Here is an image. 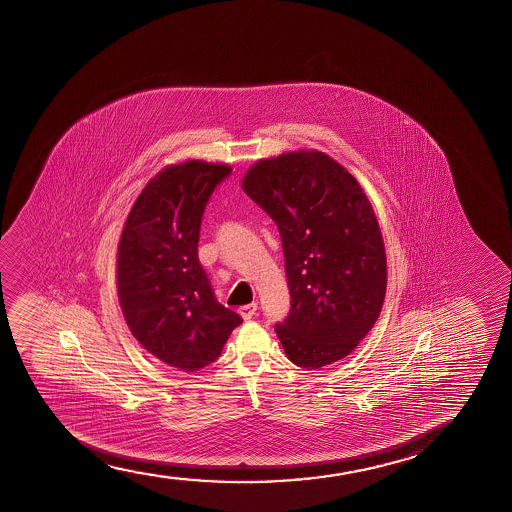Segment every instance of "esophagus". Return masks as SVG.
<instances>
[{
    "instance_id": "34e87169",
    "label": "esophagus",
    "mask_w": 512,
    "mask_h": 512,
    "mask_svg": "<svg viewBox=\"0 0 512 512\" xmlns=\"http://www.w3.org/2000/svg\"><path fill=\"white\" fill-rule=\"evenodd\" d=\"M239 315L243 316V320H250V318L257 315V304L253 302V304L239 308Z\"/></svg>"
}]
</instances>
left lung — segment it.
<instances>
[{
    "instance_id": "1",
    "label": "left lung",
    "mask_w": 512,
    "mask_h": 512,
    "mask_svg": "<svg viewBox=\"0 0 512 512\" xmlns=\"http://www.w3.org/2000/svg\"><path fill=\"white\" fill-rule=\"evenodd\" d=\"M243 190L280 231L292 301L274 330L287 357L304 369L348 357L386 294L385 243L364 189L329 155L299 150L253 164Z\"/></svg>"
}]
</instances>
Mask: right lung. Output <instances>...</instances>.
Here are the masks:
<instances>
[{
    "label": "right lung",
    "mask_w": 512,
    "mask_h": 512,
    "mask_svg": "<svg viewBox=\"0 0 512 512\" xmlns=\"http://www.w3.org/2000/svg\"><path fill=\"white\" fill-rule=\"evenodd\" d=\"M227 164L185 161L159 171L127 215L117 252V292L138 343L169 367L215 362L243 322L215 299L197 257L204 208Z\"/></svg>",
    "instance_id": "right-lung-1"
}]
</instances>
